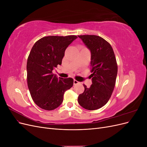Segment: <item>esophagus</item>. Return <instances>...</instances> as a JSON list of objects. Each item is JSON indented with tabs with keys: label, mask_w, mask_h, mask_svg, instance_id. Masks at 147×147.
Returning <instances> with one entry per match:
<instances>
[{
	"label": "esophagus",
	"mask_w": 147,
	"mask_h": 147,
	"mask_svg": "<svg viewBox=\"0 0 147 147\" xmlns=\"http://www.w3.org/2000/svg\"><path fill=\"white\" fill-rule=\"evenodd\" d=\"M78 83H80L79 82H78L77 80H74V84H78Z\"/></svg>",
	"instance_id": "34e87169"
}]
</instances>
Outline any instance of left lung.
<instances>
[{"label": "left lung", "instance_id": "8db88e82", "mask_svg": "<svg viewBox=\"0 0 147 147\" xmlns=\"http://www.w3.org/2000/svg\"><path fill=\"white\" fill-rule=\"evenodd\" d=\"M91 52L92 84L78 97V104L89 110L99 109L110 99L114 90L118 66L112 47L105 40L94 35H78Z\"/></svg>", "mask_w": 147, "mask_h": 147}]
</instances>
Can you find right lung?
<instances>
[{
	"mask_svg": "<svg viewBox=\"0 0 147 147\" xmlns=\"http://www.w3.org/2000/svg\"><path fill=\"white\" fill-rule=\"evenodd\" d=\"M76 35L48 36L35 43L27 62V81L31 97L36 105L46 110L63 103L64 92L72 88V78H57L52 71L61 65L66 48Z\"/></svg>",
	"mask_w": 147,
	"mask_h": 147,
	"instance_id": "1",
	"label": "right lung"
}]
</instances>
